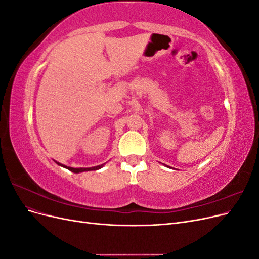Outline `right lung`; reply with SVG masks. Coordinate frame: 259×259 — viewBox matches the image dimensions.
<instances>
[{"instance_id": "right-lung-1", "label": "right lung", "mask_w": 259, "mask_h": 259, "mask_svg": "<svg viewBox=\"0 0 259 259\" xmlns=\"http://www.w3.org/2000/svg\"><path fill=\"white\" fill-rule=\"evenodd\" d=\"M58 165H60V166H64L65 168H67V169H69V170H71V171H73V173H81V171H86V170H96V169H99V168H101L104 166V164L103 165H98V166H94V167H89V168H82V167H80V168H73V167H69V166H65V165H62V164H60V163H57Z\"/></svg>"}]
</instances>
